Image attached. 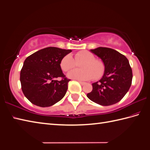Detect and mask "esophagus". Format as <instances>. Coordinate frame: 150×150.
<instances>
[{
    "mask_svg": "<svg viewBox=\"0 0 150 150\" xmlns=\"http://www.w3.org/2000/svg\"><path fill=\"white\" fill-rule=\"evenodd\" d=\"M78 82H79V83H80L81 85H83L85 84V82H83V81H78Z\"/></svg>",
    "mask_w": 150,
    "mask_h": 150,
    "instance_id": "34e87169",
    "label": "esophagus"
}]
</instances>
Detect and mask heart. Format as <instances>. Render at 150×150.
Here are the masks:
<instances>
[{
    "label": "heart",
    "mask_w": 150,
    "mask_h": 150,
    "mask_svg": "<svg viewBox=\"0 0 150 150\" xmlns=\"http://www.w3.org/2000/svg\"><path fill=\"white\" fill-rule=\"evenodd\" d=\"M82 62L79 65L81 69L72 70L69 72L68 77L79 81L98 79L104 75L105 65L101 59L95 58V56L88 51H79L74 55V59L71 54H66L62 58L59 66L63 71L68 72L74 68L76 62Z\"/></svg>",
    "instance_id": "heart-1"
}]
</instances>
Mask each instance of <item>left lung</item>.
<instances>
[{"label":"left lung","instance_id":"left-lung-1","mask_svg":"<svg viewBox=\"0 0 150 150\" xmlns=\"http://www.w3.org/2000/svg\"><path fill=\"white\" fill-rule=\"evenodd\" d=\"M91 52L100 58L105 65L103 78L92 83V91L87 94L91 101L103 106L114 105L120 101L130 88L132 70L128 59L108 47H99Z\"/></svg>","mask_w":150,"mask_h":150}]
</instances>
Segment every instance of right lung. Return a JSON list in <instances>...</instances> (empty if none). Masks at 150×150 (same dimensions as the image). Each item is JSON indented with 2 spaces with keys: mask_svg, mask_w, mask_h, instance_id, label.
<instances>
[{
  "mask_svg": "<svg viewBox=\"0 0 150 150\" xmlns=\"http://www.w3.org/2000/svg\"><path fill=\"white\" fill-rule=\"evenodd\" d=\"M71 51L49 47L36 51L25 59L20 80L23 93L33 104L47 107L64 97L71 79L62 72L59 62ZM57 77L62 79L55 81Z\"/></svg>",
  "mask_w": 150,
  "mask_h": 150,
  "instance_id": "add662e5",
  "label": "right lung"
}]
</instances>
